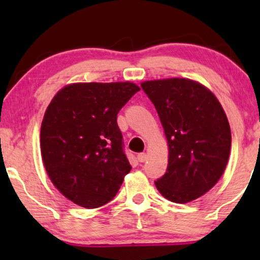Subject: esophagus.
<instances>
[{
    "instance_id": "esophagus-1",
    "label": "esophagus",
    "mask_w": 260,
    "mask_h": 260,
    "mask_svg": "<svg viewBox=\"0 0 260 260\" xmlns=\"http://www.w3.org/2000/svg\"><path fill=\"white\" fill-rule=\"evenodd\" d=\"M137 159L138 162H144L145 159H147V154H145V152H140V154L137 155Z\"/></svg>"
}]
</instances>
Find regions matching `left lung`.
<instances>
[{"mask_svg": "<svg viewBox=\"0 0 260 260\" xmlns=\"http://www.w3.org/2000/svg\"><path fill=\"white\" fill-rule=\"evenodd\" d=\"M141 87L169 147L167 172L156 187L173 202L193 201L214 187L229 161L232 136L223 109L208 88L189 79L151 80Z\"/></svg>", "mask_w": 260, "mask_h": 260, "instance_id": "left-lung-1", "label": "left lung"}]
</instances>
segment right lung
Instances as JSON below:
<instances>
[{
  "label": "right lung",
  "instance_id": "1",
  "mask_svg": "<svg viewBox=\"0 0 260 260\" xmlns=\"http://www.w3.org/2000/svg\"><path fill=\"white\" fill-rule=\"evenodd\" d=\"M140 91L133 83H78L52 99L41 124V155L60 193L85 208L116 197L131 166L117 115Z\"/></svg>",
  "mask_w": 260,
  "mask_h": 260
}]
</instances>
